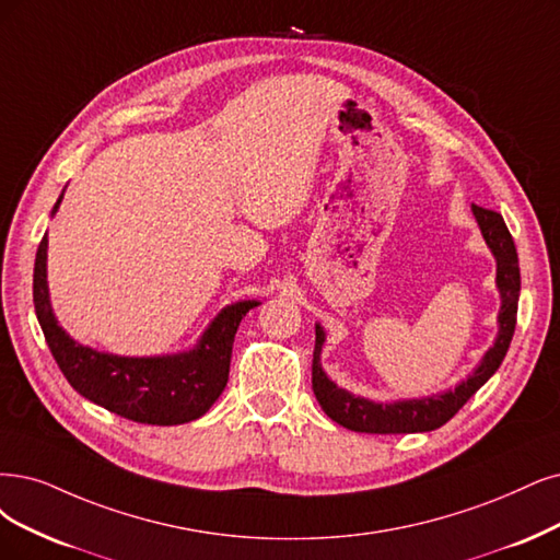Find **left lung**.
Segmentation results:
<instances>
[{"label": "left lung", "mask_w": 560, "mask_h": 560, "mask_svg": "<svg viewBox=\"0 0 560 560\" xmlns=\"http://www.w3.org/2000/svg\"><path fill=\"white\" fill-rule=\"evenodd\" d=\"M472 217L478 221L482 237L495 258V288L501 293V312H499V335L493 346L487 350L480 364L472 369L454 389H445L441 395L420 397V399H399V401H371L353 395L339 387L329 378L323 364L320 353L325 343V329L316 323V348L312 364V385L320 408L337 424L360 431V433H422L443 427L472 395L478 392L493 374L499 371L516 325V304H520L522 277H520V258L516 246L508 231L503 217L493 210L472 205Z\"/></svg>", "instance_id": "obj_1"}]
</instances>
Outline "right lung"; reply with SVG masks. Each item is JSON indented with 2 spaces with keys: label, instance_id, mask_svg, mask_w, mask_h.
<instances>
[{
  "label": "right lung",
  "instance_id": "obj_1",
  "mask_svg": "<svg viewBox=\"0 0 560 560\" xmlns=\"http://www.w3.org/2000/svg\"><path fill=\"white\" fill-rule=\"evenodd\" d=\"M61 198L65 191L52 207V217ZM258 304V300H242L223 306L198 343L182 353L152 358L101 353L71 339L57 323L48 293V235L36 252L34 308L61 374L78 395L140 424H184L212 408L228 383L237 327Z\"/></svg>",
  "mask_w": 560,
  "mask_h": 560
}]
</instances>
